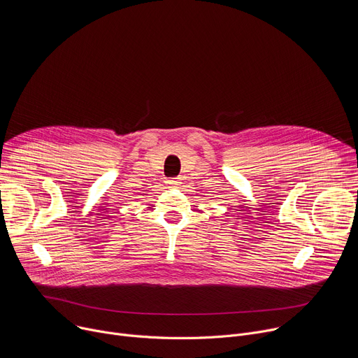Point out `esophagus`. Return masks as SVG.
Wrapping results in <instances>:
<instances>
[{
	"mask_svg": "<svg viewBox=\"0 0 358 358\" xmlns=\"http://www.w3.org/2000/svg\"><path fill=\"white\" fill-rule=\"evenodd\" d=\"M166 184H167V187H170V188H177L181 182H180V178H169V180L166 181Z\"/></svg>",
	"mask_w": 358,
	"mask_h": 358,
	"instance_id": "esophagus-1",
	"label": "esophagus"
}]
</instances>
